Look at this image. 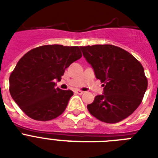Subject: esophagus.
Returning a JSON list of instances; mask_svg holds the SVG:
<instances>
[{"mask_svg": "<svg viewBox=\"0 0 158 158\" xmlns=\"http://www.w3.org/2000/svg\"><path fill=\"white\" fill-rule=\"evenodd\" d=\"M75 93H76V94H80V95H81V94H84V91H82V90H79V89H76V90H75Z\"/></svg>", "mask_w": 158, "mask_h": 158, "instance_id": "obj_1", "label": "esophagus"}]
</instances>
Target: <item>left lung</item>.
I'll return each instance as SVG.
<instances>
[{"mask_svg":"<svg viewBox=\"0 0 158 158\" xmlns=\"http://www.w3.org/2000/svg\"><path fill=\"white\" fill-rule=\"evenodd\" d=\"M101 80L103 94L87 106L91 115L106 123H117L140 105L148 88L144 69L139 60L122 48L113 45L80 47Z\"/></svg>","mask_w":158,"mask_h":158,"instance_id":"1","label":"left lung"}]
</instances>
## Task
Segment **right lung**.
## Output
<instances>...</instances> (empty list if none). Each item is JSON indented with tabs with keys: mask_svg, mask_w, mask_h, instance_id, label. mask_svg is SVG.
I'll list each match as a JSON object with an SVG mask.
<instances>
[{
	"mask_svg": "<svg viewBox=\"0 0 158 158\" xmlns=\"http://www.w3.org/2000/svg\"><path fill=\"white\" fill-rule=\"evenodd\" d=\"M81 56L79 47L57 44L28 52L10 76L14 101L33 120L47 121L61 115L74 94L57 88L55 82L60 81L65 69Z\"/></svg>",
	"mask_w": 158,
	"mask_h": 158,
	"instance_id": "obj_1",
	"label": "right lung"
}]
</instances>
